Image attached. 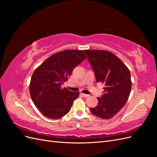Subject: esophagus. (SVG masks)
I'll use <instances>...</instances> for the list:
<instances>
[{
    "instance_id": "1",
    "label": "esophagus",
    "mask_w": 157,
    "mask_h": 157,
    "mask_svg": "<svg viewBox=\"0 0 157 157\" xmlns=\"http://www.w3.org/2000/svg\"><path fill=\"white\" fill-rule=\"evenodd\" d=\"M82 96L83 97H85V98H88V97H89V96H90L89 95H88V94H83V93H82Z\"/></svg>"
}]
</instances>
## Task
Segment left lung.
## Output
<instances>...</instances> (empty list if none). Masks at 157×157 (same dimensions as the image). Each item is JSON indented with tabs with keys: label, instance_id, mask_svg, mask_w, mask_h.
<instances>
[{
	"label": "left lung",
	"instance_id": "obj_1",
	"mask_svg": "<svg viewBox=\"0 0 157 157\" xmlns=\"http://www.w3.org/2000/svg\"><path fill=\"white\" fill-rule=\"evenodd\" d=\"M94 71L96 82L105 84L104 94L98 98L92 114L103 119H110L124 106L132 88L130 71L117 56L107 50H85Z\"/></svg>",
	"mask_w": 157,
	"mask_h": 157
}]
</instances>
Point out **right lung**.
<instances>
[{
  "label": "right lung",
  "mask_w": 157,
  "mask_h": 157,
  "mask_svg": "<svg viewBox=\"0 0 157 157\" xmlns=\"http://www.w3.org/2000/svg\"><path fill=\"white\" fill-rule=\"evenodd\" d=\"M86 58L79 50L57 52L47 58L33 73L29 84L32 100L39 111L50 119H58L69 113L79 96L61 85L73 69Z\"/></svg>",
  "instance_id": "1"
}]
</instances>
